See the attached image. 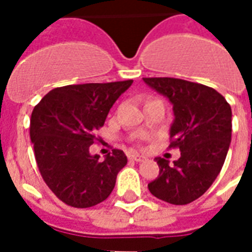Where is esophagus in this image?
Here are the masks:
<instances>
[{
  "instance_id": "1",
  "label": "esophagus",
  "mask_w": 252,
  "mask_h": 252,
  "mask_svg": "<svg viewBox=\"0 0 252 252\" xmlns=\"http://www.w3.org/2000/svg\"><path fill=\"white\" fill-rule=\"evenodd\" d=\"M128 159H129V160H135V162H144V160H147V158H146L144 155H140V154L136 153L128 154Z\"/></svg>"
}]
</instances>
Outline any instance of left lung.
<instances>
[{"label":"left lung","mask_w":252,"mask_h":252,"mask_svg":"<svg viewBox=\"0 0 252 252\" xmlns=\"http://www.w3.org/2000/svg\"><path fill=\"white\" fill-rule=\"evenodd\" d=\"M143 81L173 105L170 147L181 151L173 163L155 158L159 175L148 190L164 202L185 205L204 194L221 170L231 143L232 110L221 94L201 83L178 78Z\"/></svg>","instance_id":"obj_1"}]
</instances>
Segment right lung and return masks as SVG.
<instances>
[{"label":"right lung","mask_w":252,"mask_h":252,"mask_svg":"<svg viewBox=\"0 0 252 252\" xmlns=\"http://www.w3.org/2000/svg\"><path fill=\"white\" fill-rule=\"evenodd\" d=\"M132 79L83 83L47 93L31 116V142L37 167L59 200L74 208H89L106 200L126 164V154L112 150L105 159L92 155L95 131Z\"/></svg>","instance_id":"add662e5"}]
</instances>
